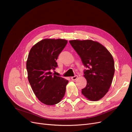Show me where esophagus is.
Returning <instances> with one entry per match:
<instances>
[{
    "mask_svg": "<svg viewBox=\"0 0 132 132\" xmlns=\"http://www.w3.org/2000/svg\"><path fill=\"white\" fill-rule=\"evenodd\" d=\"M77 78H78V76H77V75H75V76H74V77H71V79H72V80H73V81L75 80Z\"/></svg>",
    "mask_w": 132,
    "mask_h": 132,
    "instance_id": "1",
    "label": "esophagus"
}]
</instances>
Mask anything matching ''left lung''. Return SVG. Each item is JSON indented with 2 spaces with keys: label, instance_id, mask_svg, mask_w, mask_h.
<instances>
[{
  "label": "left lung",
  "instance_id": "8db88e82",
  "mask_svg": "<svg viewBox=\"0 0 132 132\" xmlns=\"http://www.w3.org/2000/svg\"><path fill=\"white\" fill-rule=\"evenodd\" d=\"M70 43L80 56L87 80L82 94L90 101H98L108 93L114 74L113 58L106 48L92 40H72Z\"/></svg>",
  "mask_w": 132,
  "mask_h": 132
}]
</instances>
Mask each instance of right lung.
<instances>
[{"instance_id": "obj_1", "label": "right lung", "mask_w": 132, "mask_h": 132, "mask_svg": "<svg viewBox=\"0 0 132 132\" xmlns=\"http://www.w3.org/2000/svg\"><path fill=\"white\" fill-rule=\"evenodd\" d=\"M67 43L65 39H44L34 45L29 53L28 79L35 95L46 105L56 104L65 95L68 81L51 71L57 67L56 60Z\"/></svg>"}]
</instances>
